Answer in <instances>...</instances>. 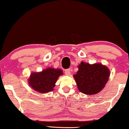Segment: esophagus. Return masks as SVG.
Segmentation results:
<instances>
[{"label":"esophagus","instance_id":"esophagus-1","mask_svg":"<svg viewBox=\"0 0 129 129\" xmlns=\"http://www.w3.org/2000/svg\"><path fill=\"white\" fill-rule=\"evenodd\" d=\"M65 73L66 75H69L71 74V69H67L65 70Z\"/></svg>","mask_w":129,"mask_h":129}]
</instances>
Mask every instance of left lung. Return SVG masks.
<instances>
[{
	"label": "left lung",
	"instance_id": "left-lung-1",
	"mask_svg": "<svg viewBox=\"0 0 129 129\" xmlns=\"http://www.w3.org/2000/svg\"><path fill=\"white\" fill-rule=\"evenodd\" d=\"M78 68L74 78L79 91L93 95L104 88L110 76V71L106 66L100 63L91 65L82 62Z\"/></svg>",
	"mask_w": 129,
	"mask_h": 129
}]
</instances>
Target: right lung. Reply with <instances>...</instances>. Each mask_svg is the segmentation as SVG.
Masks as SVG:
<instances>
[{
    "mask_svg": "<svg viewBox=\"0 0 129 129\" xmlns=\"http://www.w3.org/2000/svg\"><path fill=\"white\" fill-rule=\"evenodd\" d=\"M62 74V71L60 69L48 68L41 72L31 74L28 82L36 91L47 93L54 89L58 78Z\"/></svg>",
    "mask_w": 129,
    "mask_h": 129,
    "instance_id": "1",
    "label": "right lung"
}]
</instances>
